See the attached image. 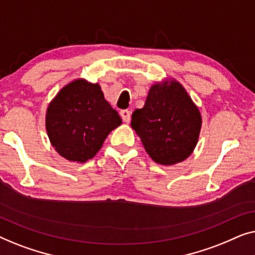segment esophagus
Wrapping results in <instances>:
<instances>
[{
  "instance_id": "obj_1",
  "label": "esophagus",
  "mask_w": 255,
  "mask_h": 255,
  "mask_svg": "<svg viewBox=\"0 0 255 255\" xmlns=\"http://www.w3.org/2000/svg\"><path fill=\"white\" fill-rule=\"evenodd\" d=\"M120 116H121V118H123V120L125 121V123L129 124V121H130V111H128V110L121 111Z\"/></svg>"
}]
</instances>
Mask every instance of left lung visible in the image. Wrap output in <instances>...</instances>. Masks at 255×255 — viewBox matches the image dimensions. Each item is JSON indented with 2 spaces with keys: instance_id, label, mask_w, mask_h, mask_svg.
I'll use <instances>...</instances> for the list:
<instances>
[{
  "instance_id": "left-lung-1",
  "label": "left lung",
  "mask_w": 255,
  "mask_h": 255,
  "mask_svg": "<svg viewBox=\"0 0 255 255\" xmlns=\"http://www.w3.org/2000/svg\"><path fill=\"white\" fill-rule=\"evenodd\" d=\"M201 124L199 109L173 80L150 88L144 106L134 111L130 125L156 163L173 165L193 152Z\"/></svg>"
}]
</instances>
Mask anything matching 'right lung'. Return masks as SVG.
Listing matches in <instances>:
<instances>
[{"instance_id": "1", "label": "right lung", "mask_w": 255, "mask_h": 255, "mask_svg": "<svg viewBox=\"0 0 255 255\" xmlns=\"http://www.w3.org/2000/svg\"><path fill=\"white\" fill-rule=\"evenodd\" d=\"M123 120L104 98L99 84L76 80L61 89L49 104L46 129L52 145L70 162L85 163Z\"/></svg>"}]
</instances>
